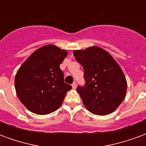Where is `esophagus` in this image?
<instances>
[{
	"mask_svg": "<svg viewBox=\"0 0 146 146\" xmlns=\"http://www.w3.org/2000/svg\"><path fill=\"white\" fill-rule=\"evenodd\" d=\"M71 86H72V88H73V89H76V87H77V83H76L75 82H74Z\"/></svg>",
	"mask_w": 146,
	"mask_h": 146,
	"instance_id": "1",
	"label": "esophagus"
}]
</instances>
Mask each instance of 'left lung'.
Listing matches in <instances>:
<instances>
[{
    "label": "left lung",
    "instance_id": "8db88e82",
    "mask_svg": "<svg viewBox=\"0 0 146 146\" xmlns=\"http://www.w3.org/2000/svg\"><path fill=\"white\" fill-rule=\"evenodd\" d=\"M84 70L85 85L78 92L83 104L91 113H111L124 100L127 81L119 65L104 49L93 46L73 52Z\"/></svg>",
    "mask_w": 146,
    "mask_h": 146
}]
</instances>
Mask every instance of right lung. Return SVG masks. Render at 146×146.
<instances>
[{"instance_id": "1", "label": "right lung", "mask_w": 146, "mask_h": 146, "mask_svg": "<svg viewBox=\"0 0 146 146\" xmlns=\"http://www.w3.org/2000/svg\"><path fill=\"white\" fill-rule=\"evenodd\" d=\"M68 52L55 45H45L21 65L15 75V91L28 110L46 115L60 108L71 89L64 82V72L60 68Z\"/></svg>"}]
</instances>
